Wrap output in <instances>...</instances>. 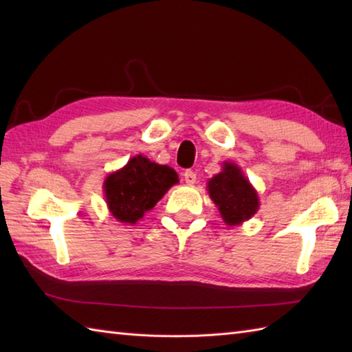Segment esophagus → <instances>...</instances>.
Returning <instances> with one entry per match:
<instances>
[{"label":"esophagus","instance_id":"esophagus-1","mask_svg":"<svg viewBox=\"0 0 352 352\" xmlns=\"http://www.w3.org/2000/svg\"><path fill=\"white\" fill-rule=\"evenodd\" d=\"M184 182L188 183L189 186H192V184H195L197 183V174L193 170H190V169H188L184 172Z\"/></svg>","mask_w":352,"mask_h":352}]
</instances>
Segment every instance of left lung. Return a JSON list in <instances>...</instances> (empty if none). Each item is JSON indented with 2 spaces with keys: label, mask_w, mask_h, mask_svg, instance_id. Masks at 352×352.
<instances>
[{
  "label": "left lung",
  "mask_w": 352,
  "mask_h": 352,
  "mask_svg": "<svg viewBox=\"0 0 352 352\" xmlns=\"http://www.w3.org/2000/svg\"><path fill=\"white\" fill-rule=\"evenodd\" d=\"M207 190L228 227L242 226L260 207L258 193L239 164L223 162L222 170L207 182Z\"/></svg>",
  "instance_id": "obj_1"
}]
</instances>
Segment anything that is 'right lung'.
Returning <instances> with one entry per match:
<instances>
[{"instance_id": "right-lung-1", "label": "right lung", "mask_w": 352, "mask_h": 352, "mask_svg": "<svg viewBox=\"0 0 352 352\" xmlns=\"http://www.w3.org/2000/svg\"><path fill=\"white\" fill-rule=\"evenodd\" d=\"M177 183L174 169L138 154L124 168L106 177L104 197L109 212L118 222L134 226Z\"/></svg>"}]
</instances>
